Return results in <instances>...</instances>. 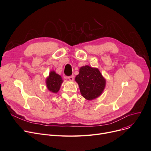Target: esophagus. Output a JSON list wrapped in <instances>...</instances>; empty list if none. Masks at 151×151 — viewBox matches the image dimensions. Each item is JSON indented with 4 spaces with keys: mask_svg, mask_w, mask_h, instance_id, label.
Wrapping results in <instances>:
<instances>
[{
    "mask_svg": "<svg viewBox=\"0 0 151 151\" xmlns=\"http://www.w3.org/2000/svg\"><path fill=\"white\" fill-rule=\"evenodd\" d=\"M68 80H69L70 81H73V80H74V77H73V75H72V76H68Z\"/></svg>",
    "mask_w": 151,
    "mask_h": 151,
    "instance_id": "obj_1",
    "label": "esophagus"
}]
</instances>
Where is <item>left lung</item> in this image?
<instances>
[{"instance_id": "8db88e82", "label": "left lung", "mask_w": 151, "mask_h": 151, "mask_svg": "<svg viewBox=\"0 0 151 151\" xmlns=\"http://www.w3.org/2000/svg\"><path fill=\"white\" fill-rule=\"evenodd\" d=\"M81 93L86 99L91 100L99 97L104 91L106 81L97 68L88 65L82 67L75 78Z\"/></svg>"}]
</instances>
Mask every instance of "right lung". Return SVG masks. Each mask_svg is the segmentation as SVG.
I'll list each match as a JSON object with an SVG mask.
<instances>
[{
  "label": "right lung",
  "instance_id": "obj_1",
  "mask_svg": "<svg viewBox=\"0 0 151 151\" xmlns=\"http://www.w3.org/2000/svg\"><path fill=\"white\" fill-rule=\"evenodd\" d=\"M62 78L60 75L55 73L54 71H51L49 77L46 79V86L49 91L52 92L57 93L62 83Z\"/></svg>",
  "mask_w": 151,
  "mask_h": 151
}]
</instances>
